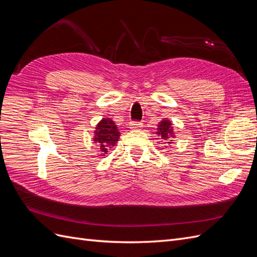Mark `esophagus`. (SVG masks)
<instances>
[{"label": "esophagus", "mask_w": 257, "mask_h": 257, "mask_svg": "<svg viewBox=\"0 0 257 257\" xmlns=\"http://www.w3.org/2000/svg\"><path fill=\"white\" fill-rule=\"evenodd\" d=\"M130 127L132 130H139L143 127V123L142 122H131Z\"/></svg>", "instance_id": "esophagus-1"}]
</instances>
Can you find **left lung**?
Wrapping results in <instances>:
<instances>
[{
  "label": "left lung",
  "mask_w": 257,
  "mask_h": 257,
  "mask_svg": "<svg viewBox=\"0 0 257 257\" xmlns=\"http://www.w3.org/2000/svg\"><path fill=\"white\" fill-rule=\"evenodd\" d=\"M155 134H157L161 141L166 145H172L174 143V138L176 137L173 124L167 118L161 120Z\"/></svg>",
  "instance_id": "left-lung-1"
}]
</instances>
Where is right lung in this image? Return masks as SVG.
<instances>
[{
    "label": "right lung",
    "instance_id": "add662e5",
    "mask_svg": "<svg viewBox=\"0 0 257 257\" xmlns=\"http://www.w3.org/2000/svg\"><path fill=\"white\" fill-rule=\"evenodd\" d=\"M119 128L110 118H103L97 124L93 136V143L99 148L100 154L105 155L115 146L120 138Z\"/></svg>",
    "mask_w": 257,
    "mask_h": 257
}]
</instances>
